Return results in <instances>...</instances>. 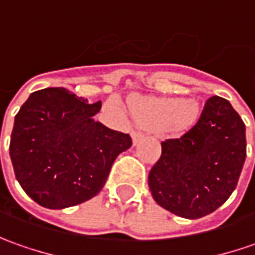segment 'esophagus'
Instances as JSON below:
<instances>
[{
    "label": "esophagus",
    "mask_w": 255,
    "mask_h": 255,
    "mask_svg": "<svg viewBox=\"0 0 255 255\" xmlns=\"http://www.w3.org/2000/svg\"><path fill=\"white\" fill-rule=\"evenodd\" d=\"M142 139H143L142 133H133L132 134V140L134 146H136V144H139V142H140Z\"/></svg>",
    "instance_id": "34e87169"
}]
</instances>
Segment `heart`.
Returning a JSON list of instances; mask_svg holds the SVG:
<instances>
[{"label":"heart","mask_w":255,"mask_h":255,"mask_svg":"<svg viewBox=\"0 0 255 255\" xmlns=\"http://www.w3.org/2000/svg\"><path fill=\"white\" fill-rule=\"evenodd\" d=\"M129 109L140 128L169 134L187 132L200 118V105L196 99L137 96L130 101Z\"/></svg>","instance_id":"b5f03b06"}]
</instances>
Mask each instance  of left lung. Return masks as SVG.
<instances>
[{"label":"left lung","mask_w":255,"mask_h":255,"mask_svg":"<svg viewBox=\"0 0 255 255\" xmlns=\"http://www.w3.org/2000/svg\"><path fill=\"white\" fill-rule=\"evenodd\" d=\"M246 147L240 115L227 99L211 96L189 132L162 142V156L149 173L153 199L183 219L210 214L236 189Z\"/></svg>","instance_id":"1"}]
</instances>
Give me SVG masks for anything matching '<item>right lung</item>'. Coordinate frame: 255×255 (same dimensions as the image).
Listing matches in <instances>:
<instances>
[{
    "label": "right lung",
    "instance_id": "right-lung-1",
    "mask_svg": "<svg viewBox=\"0 0 255 255\" xmlns=\"http://www.w3.org/2000/svg\"><path fill=\"white\" fill-rule=\"evenodd\" d=\"M102 102L89 105L65 88L29 95L14 121L9 156L15 177L39 206L61 210L102 190L129 134L96 122Z\"/></svg>",
    "mask_w": 255,
    "mask_h": 255
}]
</instances>
